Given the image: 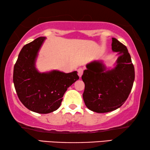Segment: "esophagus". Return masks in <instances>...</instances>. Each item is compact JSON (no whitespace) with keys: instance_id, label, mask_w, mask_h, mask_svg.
<instances>
[{"instance_id":"1","label":"esophagus","mask_w":150,"mask_h":150,"mask_svg":"<svg viewBox=\"0 0 150 150\" xmlns=\"http://www.w3.org/2000/svg\"><path fill=\"white\" fill-rule=\"evenodd\" d=\"M83 71H84V69L82 68V67H80V68L78 69V74H79L80 77H81L82 75H83Z\"/></svg>"}]
</instances>
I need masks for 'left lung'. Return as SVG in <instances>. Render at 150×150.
Here are the masks:
<instances>
[{
  "label": "left lung",
  "mask_w": 150,
  "mask_h": 150,
  "mask_svg": "<svg viewBox=\"0 0 150 150\" xmlns=\"http://www.w3.org/2000/svg\"><path fill=\"white\" fill-rule=\"evenodd\" d=\"M112 50L120 54L117 65L104 71L103 65L93 62L87 65L82 80L85 83L83 94L87 107L92 111L103 113L120 108L128 98L134 81V67L126 46L112 38Z\"/></svg>",
  "instance_id": "obj_1"
}]
</instances>
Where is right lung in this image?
I'll list each match as a JSON object with an SVG mask.
<instances>
[{"instance_id":"right-lung-1","label":"right lung","mask_w":150,"mask_h":150,"mask_svg":"<svg viewBox=\"0 0 150 150\" xmlns=\"http://www.w3.org/2000/svg\"><path fill=\"white\" fill-rule=\"evenodd\" d=\"M45 40L40 37L23 46L13 68L16 93L24 106L38 113L54 111L61 106L67 88L79 79L77 71L39 73L35 67L38 50Z\"/></svg>"}]
</instances>
